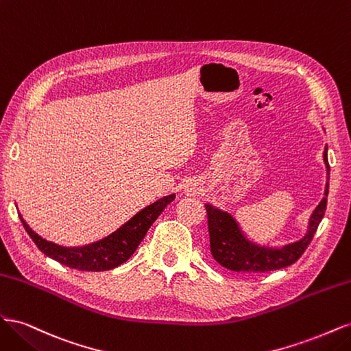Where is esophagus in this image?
I'll list each match as a JSON object with an SVG mask.
<instances>
[{"mask_svg": "<svg viewBox=\"0 0 351 351\" xmlns=\"http://www.w3.org/2000/svg\"><path fill=\"white\" fill-rule=\"evenodd\" d=\"M199 192H200V189H199V184H196V183L189 184V186L186 187V190H184V193H186L187 196H196Z\"/></svg>", "mask_w": 351, "mask_h": 351, "instance_id": "1", "label": "esophagus"}]
</instances>
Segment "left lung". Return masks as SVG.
I'll list each match as a JSON object with an SVG mask.
<instances>
[{
	"instance_id": "obj_1",
	"label": "left lung",
	"mask_w": 351,
	"mask_h": 351,
	"mask_svg": "<svg viewBox=\"0 0 351 351\" xmlns=\"http://www.w3.org/2000/svg\"><path fill=\"white\" fill-rule=\"evenodd\" d=\"M324 162L326 167L325 193L319 205L315 208L307 224L306 234L294 243L282 247H268L252 241L244 234L236 218L226 210H221L206 204L208 228L210 239V253L214 259L227 269L236 272H268L290 267L299 259L309 246L317 226L322 221L326 210V196L329 189V164L328 147L324 151Z\"/></svg>"
}]
</instances>
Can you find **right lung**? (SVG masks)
<instances>
[{
    "mask_svg": "<svg viewBox=\"0 0 351 351\" xmlns=\"http://www.w3.org/2000/svg\"><path fill=\"white\" fill-rule=\"evenodd\" d=\"M174 199V193L158 199L149 206L137 212L133 218L127 221L119 230L114 231L112 234L82 247H64L42 239L26 224L22 215L19 214V217L30 239L34 240L38 249L47 254V256L66 265L69 268L99 272L120 267L121 263L129 259L146 236L147 230L151 228L156 218L162 214L167 205L171 204Z\"/></svg>",
    "mask_w": 351,
    "mask_h": 351,
    "instance_id": "add662e5",
    "label": "right lung"
}]
</instances>
